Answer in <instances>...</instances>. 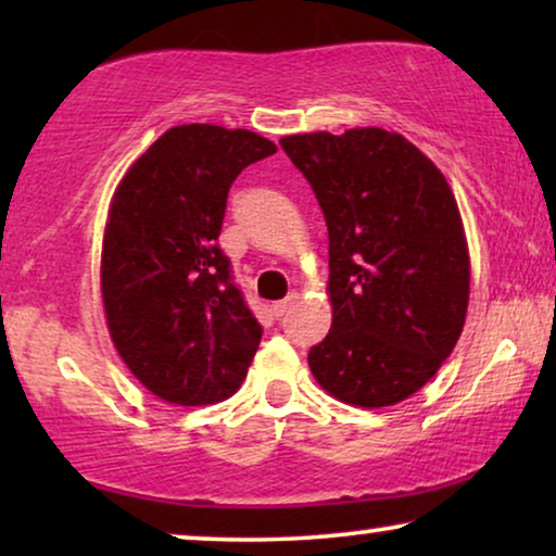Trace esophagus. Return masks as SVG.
Masks as SVG:
<instances>
[{"label":"esophagus","mask_w":556,"mask_h":556,"mask_svg":"<svg viewBox=\"0 0 556 556\" xmlns=\"http://www.w3.org/2000/svg\"><path fill=\"white\" fill-rule=\"evenodd\" d=\"M295 299H299V295H288V299H283V301H278V303H273V314L276 316H283L288 308L293 306L295 303Z\"/></svg>","instance_id":"34e87169"}]
</instances>
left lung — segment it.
Returning <instances> with one entry per match:
<instances>
[{
  "label": "left lung",
  "instance_id": "8db88e82",
  "mask_svg": "<svg viewBox=\"0 0 556 556\" xmlns=\"http://www.w3.org/2000/svg\"><path fill=\"white\" fill-rule=\"evenodd\" d=\"M329 227L331 331L308 367L331 397L390 407L428 384L466 324L470 263L458 204L405 136H283Z\"/></svg>",
  "mask_w": 556,
  "mask_h": 556
}]
</instances>
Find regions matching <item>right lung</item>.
<instances>
[{
  "label": "right lung",
  "mask_w": 556,
  "mask_h": 556,
  "mask_svg": "<svg viewBox=\"0 0 556 556\" xmlns=\"http://www.w3.org/2000/svg\"><path fill=\"white\" fill-rule=\"evenodd\" d=\"M276 151L245 128L174 126L113 194L101 255L105 321L121 359L159 400L212 405L248 375L263 326L217 238L232 181Z\"/></svg>",
  "instance_id": "add662e5"
}]
</instances>
